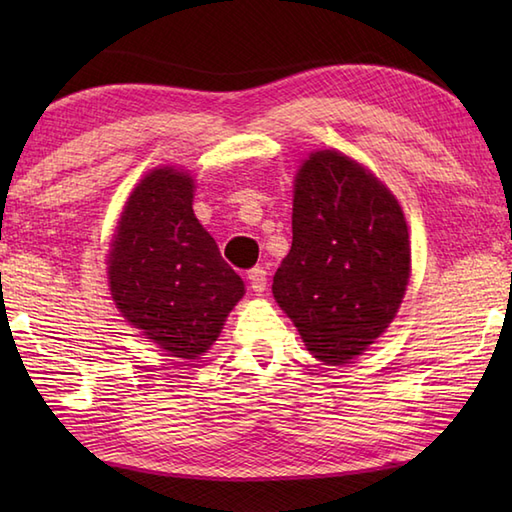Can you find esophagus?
<instances>
[{
    "label": "esophagus",
    "mask_w": 512,
    "mask_h": 512,
    "mask_svg": "<svg viewBox=\"0 0 512 512\" xmlns=\"http://www.w3.org/2000/svg\"><path fill=\"white\" fill-rule=\"evenodd\" d=\"M248 281H250V288L255 292H264L268 286V273L264 266H255L248 270Z\"/></svg>",
    "instance_id": "1"
}]
</instances>
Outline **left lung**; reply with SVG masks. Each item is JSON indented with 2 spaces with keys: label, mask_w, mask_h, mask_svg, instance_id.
<instances>
[{
  "label": "left lung",
  "mask_w": 512,
  "mask_h": 512,
  "mask_svg": "<svg viewBox=\"0 0 512 512\" xmlns=\"http://www.w3.org/2000/svg\"><path fill=\"white\" fill-rule=\"evenodd\" d=\"M405 215L372 173L339 151L303 162L292 200V246L273 295L314 358L341 365L385 332L409 281Z\"/></svg>",
  "instance_id": "8db88e82"
}]
</instances>
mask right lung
<instances>
[{
	"label": "right lung",
	"instance_id": "add662e5",
	"mask_svg": "<svg viewBox=\"0 0 512 512\" xmlns=\"http://www.w3.org/2000/svg\"><path fill=\"white\" fill-rule=\"evenodd\" d=\"M193 180L154 169L129 195L107 273L123 317L147 339L180 358L209 350L244 281L193 215Z\"/></svg>",
	"mask_w": 512,
	"mask_h": 512
}]
</instances>
